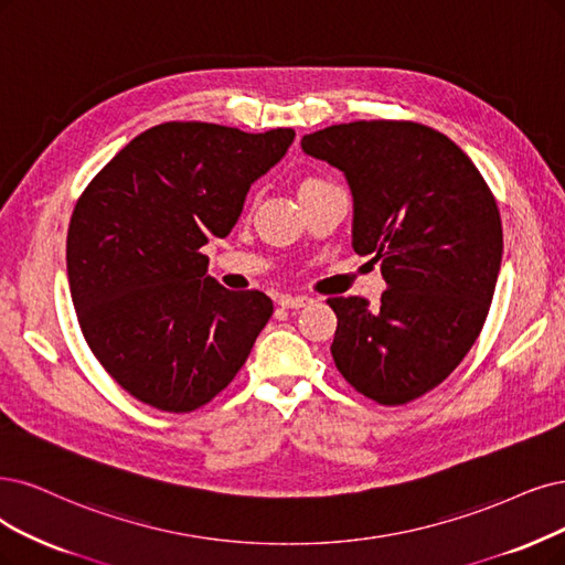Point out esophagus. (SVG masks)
Wrapping results in <instances>:
<instances>
[{
    "label": "esophagus",
    "mask_w": 565,
    "mask_h": 565,
    "mask_svg": "<svg viewBox=\"0 0 565 565\" xmlns=\"http://www.w3.org/2000/svg\"><path fill=\"white\" fill-rule=\"evenodd\" d=\"M309 302H311V298H307V296H281L279 298V305L286 307V309H300Z\"/></svg>",
    "instance_id": "1"
}]
</instances>
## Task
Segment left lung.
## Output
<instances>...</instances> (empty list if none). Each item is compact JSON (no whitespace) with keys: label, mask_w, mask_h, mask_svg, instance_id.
I'll list each match as a JSON object with an SVG mask.
<instances>
[{"label":"left lung","mask_w":565,"mask_h":565,"mask_svg":"<svg viewBox=\"0 0 565 565\" xmlns=\"http://www.w3.org/2000/svg\"><path fill=\"white\" fill-rule=\"evenodd\" d=\"M302 151L344 172L353 250L382 265L380 305L330 298V353L380 405L443 384L484 328L503 258L493 193L472 160L428 125L356 120L302 137Z\"/></svg>","instance_id":"obj_1"}]
</instances>
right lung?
I'll return each mask as SVG.
<instances>
[{
    "mask_svg": "<svg viewBox=\"0 0 565 565\" xmlns=\"http://www.w3.org/2000/svg\"><path fill=\"white\" fill-rule=\"evenodd\" d=\"M214 122H162L135 137L81 193L67 277L83 338L137 401L193 412L235 380L271 317L260 290L206 275L202 246L235 227L250 183L294 143Z\"/></svg>",
    "mask_w": 565,
    "mask_h": 565,
    "instance_id": "right-lung-1",
    "label": "right lung"
}]
</instances>
